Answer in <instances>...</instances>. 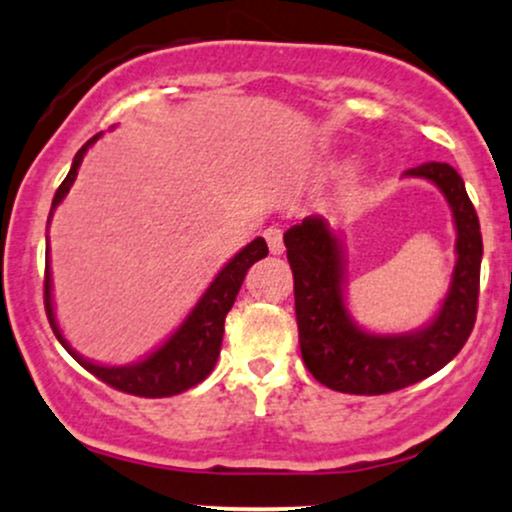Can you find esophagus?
<instances>
[{
  "label": "esophagus",
  "mask_w": 512,
  "mask_h": 512,
  "mask_svg": "<svg viewBox=\"0 0 512 512\" xmlns=\"http://www.w3.org/2000/svg\"><path fill=\"white\" fill-rule=\"evenodd\" d=\"M264 240H267L272 255H281V252H284V233H281V228L269 226L267 231H264Z\"/></svg>",
  "instance_id": "obj_1"
}]
</instances>
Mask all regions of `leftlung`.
<instances>
[{"instance_id":"1","label":"left lung","mask_w":512,"mask_h":512,"mask_svg":"<svg viewBox=\"0 0 512 512\" xmlns=\"http://www.w3.org/2000/svg\"><path fill=\"white\" fill-rule=\"evenodd\" d=\"M443 192L457 231V262L448 296L426 327L402 334H373L351 320L344 303L342 245L325 219L308 216L284 233L293 272L298 342L305 368L317 383L349 395H385L428 378L460 354L477 320L481 231L464 182L448 163L409 168Z\"/></svg>"}]
</instances>
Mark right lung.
<instances>
[{
  "instance_id": "add662e5",
  "label": "right lung",
  "mask_w": 512,
  "mask_h": 512,
  "mask_svg": "<svg viewBox=\"0 0 512 512\" xmlns=\"http://www.w3.org/2000/svg\"><path fill=\"white\" fill-rule=\"evenodd\" d=\"M98 137H101V134L88 139V142L76 151L67 178L62 180V185L57 187L55 192V199H52L48 223L52 219V211H55L57 204L67 197L69 187H72V182L76 180V170H79L81 161H84L86 149L96 142ZM267 252L269 248L267 243H264V238H255L250 245H245V248L240 250L219 274H216V279L211 281L209 289L204 291V296L199 298L195 308H192V313L185 317V322H182L178 330L170 334L168 342L158 346L154 354L146 356L144 361L132 363V366H98V363L76 354L67 339L62 337L60 327H57L55 308H52L50 255L48 260H45V313H48L50 327L52 332H55V337L60 339V344L72 354L74 361L81 363V366H84L88 373L96 375L98 380H103L105 385L137 397L180 395V392L202 383L211 370H214L216 358L221 354L223 322H226L228 310L236 303V296L240 286H243L248 269L257 260L267 257Z\"/></svg>"
}]
</instances>
